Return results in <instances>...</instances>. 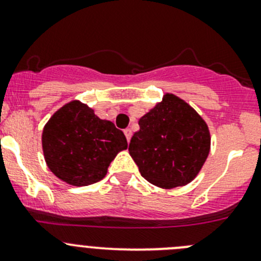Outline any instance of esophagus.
Listing matches in <instances>:
<instances>
[{"mask_svg": "<svg viewBox=\"0 0 261 261\" xmlns=\"http://www.w3.org/2000/svg\"><path fill=\"white\" fill-rule=\"evenodd\" d=\"M123 134H125V136H126V139H127V141H130L131 135H133V133H131L130 128H125V130H123Z\"/></svg>", "mask_w": 261, "mask_h": 261, "instance_id": "1", "label": "esophagus"}]
</instances>
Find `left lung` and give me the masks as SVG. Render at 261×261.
<instances>
[{"label": "left lung", "mask_w": 261, "mask_h": 261, "mask_svg": "<svg viewBox=\"0 0 261 261\" xmlns=\"http://www.w3.org/2000/svg\"><path fill=\"white\" fill-rule=\"evenodd\" d=\"M139 126L128 151L147 181L170 189L196 178L208 156L211 136L203 118L187 102L167 93Z\"/></svg>", "instance_id": "1"}]
</instances>
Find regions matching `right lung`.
<instances>
[{
	"label": "right lung",
	"instance_id": "right-lung-1",
	"mask_svg": "<svg viewBox=\"0 0 261 261\" xmlns=\"http://www.w3.org/2000/svg\"><path fill=\"white\" fill-rule=\"evenodd\" d=\"M41 141L49 169L75 187L103 179L117 152L127 149L122 131L80 101L69 102L51 116Z\"/></svg>",
	"mask_w": 261,
	"mask_h": 261
}]
</instances>
